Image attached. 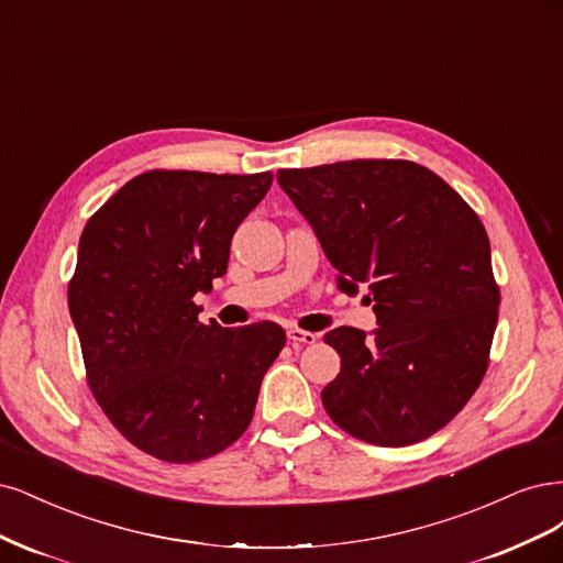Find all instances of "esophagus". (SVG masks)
Returning a JSON list of instances; mask_svg holds the SVG:
<instances>
[{"label": "esophagus", "instance_id": "esophagus-1", "mask_svg": "<svg viewBox=\"0 0 563 563\" xmlns=\"http://www.w3.org/2000/svg\"><path fill=\"white\" fill-rule=\"evenodd\" d=\"M287 339L292 343H316V334L313 332H306V330H299V328H289L287 330Z\"/></svg>", "mask_w": 563, "mask_h": 563}]
</instances>
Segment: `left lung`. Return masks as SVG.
<instances>
[{
    "mask_svg": "<svg viewBox=\"0 0 563 563\" xmlns=\"http://www.w3.org/2000/svg\"><path fill=\"white\" fill-rule=\"evenodd\" d=\"M313 227L341 292L365 285L378 328H336L341 372L322 390L353 438L407 446L430 438L479 388L500 289L477 212L440 175L400 158L278 170Z\"/></svg>",
    "mask_w": 563,
    "mask_h": 563,
    "instance_id": "left-lung-1",
    "label": "left lung"
}]
</instances>
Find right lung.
Returning a JSON list of instances; mask_svg holds the SVG:
<instances>
[{"instance_id":"1","label":"right lung","mask_w":563,"mask_h":563,"mask_svg":"<svg viewBox=\"0 0 563 563\" xmlns=\"http://www.w3.org/2000/svg\"><path fill=\"white\" fill-rule=\"evenodd\" d=\"M274 173L150 170L90 217L69 316L90 393L125 440L168 463H196L247 430L266 369L285 346L276 322H198L196 292L227 274L239 224Z\"/></svg>"}]
</instances>
